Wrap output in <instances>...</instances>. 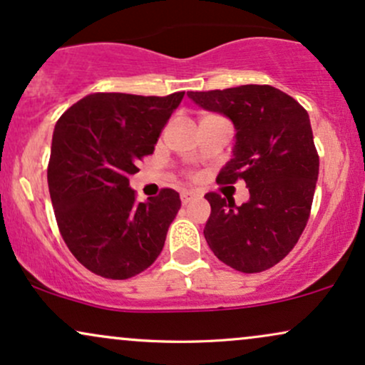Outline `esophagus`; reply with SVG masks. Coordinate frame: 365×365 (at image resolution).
<instances>
[{"mask_svg": "<svg viewBox=\"0 0 365 365\" xmlns=\"http://www.w3.org/2000/svg\"><path fill=\"white\" fill-rule=\"evenodd\" d=\"M195 197H197L195 192H190V190H183L182 194H180V199H182L183 206H185V204H188V202H192V200H194Z\"/></svg>", "mask_w": 365, "mask_h": 365, "instance_id": "34e87169", "label": "esophagus"}]
</instances>
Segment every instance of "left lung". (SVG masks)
Instances as JSON below:
<instances>
[{"label": "left lung", "instance_id": "left-lung-1", "mask_svg": "<svg viewBox=\"0 0 365 365\" xmlns=\"http://www.w3.org/2000/svg\"><path fill=\"white\" fill-rule=\"evenodd\" d=\"M204 110L223 113L237 128L233 159L217 175L220 185L244 180L250 199L207 192L211 204L204 237L226 266L261 273L288 255L311 216L319 175L307 111L271 86H238L187 92Z\"/></svg>", "mask_w": 365, "mask_h": 365}]
</instances>
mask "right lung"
Wrapping results in <instances>:
<instances>
[{
  "instance_id": "1",
  "label": "right lung",
  "mask_w": 365,
  "mask_h": 365,
  "mask_svg": "<svg viewBox=\"0 0 365 365\" xmlns=\"http://www.w3.org/2000/svg\"><path fill=\"white\" fill-rule=\"evenodd\" d=\"M183 94L96 92L56 121L48 165L54 216L70 252L94 274L128 279L148 269L165 247L182 206L178 192L161 188L139 202L128 177L154 153Z\"/></svg>"
}]
</instances>
